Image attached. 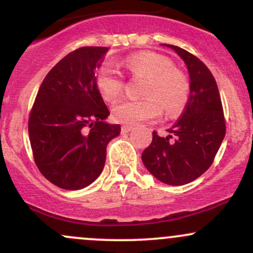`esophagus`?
Masks as SVG:
<instances>
[{"label":"esophagus","instance_id":"1","mask_svg":"<svg viewBox=\"0 0 253 253\" xmlns=\"http://www.w3.org/2000/svg\"><path fill=\"white\" fill-rule=\"evenodd\" d=\"M132 129H133V126H130V125H125V126L121 127V132L123 133H128Z\"/></svg>","mask_w":253,"mask_h":253}]
</instances>
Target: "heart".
<instances>
[{
	"label": "heart",
	"instance_id": "1",
	"mask_svg": "<svg viewBox=\"0 0 253 253\" xmlns=\"http://www.w3.org/2000/svg\"><path fill=\"white\" fill-rule=\"evenodd\" d=\"M125 69L133 77L145 78L141 95L143 100H125L113 107L115 121L133 125L153 120L161 115L162 109L168 115H175L184 108L190 92L187 76L167 57L155 52H139L123 62ZM96 88L103 100L113 102L123 94L125 81L108 64H102L95 74Z\"/></svg>",
	"mask_w": 253,
	"mask_h": 253
}]
</instances>
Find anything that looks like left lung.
Segmentation results:
<instances>
[{
    "mask_svg": "<svg viewBox=\"0 0 253 253\" xmlns=\"http://www.w3.org/2000/svg\"><path fill=\"white\" fill-rule=\"evenodd\" d=\"M175 50L187 64L190 95L182 117L167 138L153 130L152 143L141 158L146 169L161 182L183 185L210 169L226 134V121L219 89L210 69L178 46Z\"/></svg>",
    "mask_w": 253,
    "mask_h": 253,
    "instance_id": "obj_1",
    "label": "left lung"
}]
</instances>
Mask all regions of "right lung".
<instances>
[{"mask_svg": "<svg viewBox=\"0 0 253 253\" xmlns=\"http://www.w3.org/2000/svg\"><path fill=\"white\" fill-rule=\"evenodd\" d=\"M108 48L85 46L66 54L43 78L28 120L33 158L57 187L78 190L102 172L107 145L120 125L104 119L109 110L95 83V69Z\"/></svg>", "mask_w": 253, "mask_h": 253, "instance_id": "add662e5", "label": "right lung"}]
</instances>
